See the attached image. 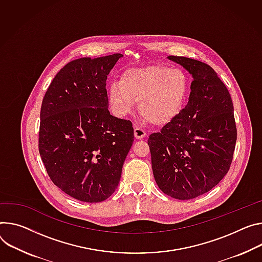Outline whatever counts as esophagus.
Returning a JSON list of instances; mask_svg holds the SVG:
<instances>
[{"label": "esophagus", "mask_w": 262, "mask_h": 262, "mask_svg": "<svg viewBox=\"0 0 262 262\" xmlns=\"http://www.w3.org/2000/svg\"><path fill=\"white\" fill-rule=\"evenodd\" d=\"M135 137L136 139H143L146 136V132L144 129H142L140 127H136L135 128Z\"/></svg>", "instance_id": "34e87169"}]
</instances>
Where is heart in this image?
<instances>
[{
    "label": "heart",
    "mask_w": 262,
    "mask_h": 262,
    "mask_svg": "<svg viewBox=\"0 0 262 262\" xmlns=\"http://www.w3.org/2000/svg\"><path fill=\"white\" fill-rule=\"evenodd\" d=\"M190 90V79L181 69L150 66L130 69L120 83L108 89V103L118 117L129 115L139 102L140 114L155 125L171 122L184 108Z\"/></svg>",
    "instance_id": "obj_1"
}]
</instances>
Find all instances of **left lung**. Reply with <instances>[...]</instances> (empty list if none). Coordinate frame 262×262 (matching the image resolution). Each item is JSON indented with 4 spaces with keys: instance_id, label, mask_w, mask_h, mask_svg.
<instances>
[{
    "instance_id": "8db88e82",
    "label": "left lung",
    "mask_w": 262,
    "mask_h": 262,
    "mask_svg": "<svg viewBox=\"0 0 262 262\" xmlns=\"http://www.w3.org/2000/svg\"><path fill=\"white\" fill-rule=\"evenodd\" d=\"M192 75L185 108L149 136L152 172L162 191L177 200L195 199L228 173L237 130L229 91L209 64L168 56Z\"/></svg>"
}]
</instances>
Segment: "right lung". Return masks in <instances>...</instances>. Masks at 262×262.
Masks as SVG:
<instances>
[{
  "label": "right lung",
  "instance_id": "add662e5",
  "mask_svg": "<svg viewBox=\"0 0 262 262\" xmlns=\"http://www.w3.org/2000/svg\"><path fill=\"white\" fill-rule=\"evenodd\" d=\"M122 56L70 61L42 99L41 161L54 185L81 202L99 203L115 192L133 145V124L110 114L105 89L107 75Z\"/></svg>",
  "mask_w": 262,
  "mask_h": 262
}]
</instances>
